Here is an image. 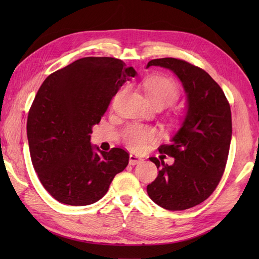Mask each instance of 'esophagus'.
I'll use <instances>...</instances> for the list:
<instances>
[{
  "instance_id": "esophagus-1",
  "label": "esophagus",
  "mask_w": 259,
  "mask_h": 259,
  "mask_svg": "<svg viewBox=\"0 0 259 259\" xmlns=\"http://www.w3.org/2000/svg\"><path fill=\"white\" fill-rule=\"evenodd\" d=\"M141 162H144V159H142L141 157L135 155V153H131V155L129 156V163L133 164V166H135V164L141 163Z\"/></svg>"
}]
</instances>
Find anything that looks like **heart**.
Masks as SVG:
<instances>
[{
	"instance_id": "b5f03b06",
	"label": "heart",
	"mask_w": 259,
	"mask_h": 259,
	"mask_svg": "<svg viewBox=\"0 0 259 259\" xmlns=\"http://www.w3.org/2000/svg\"><path fill=\"white\" fill-rule=\"evenodd\" d=\"M145 91L155 106L169 107L179 98L178 87L172 80L162 76H149L144 82ZM156 137L155 129L147 125L130 124L126 126L123 138L131 149H144L148 141Z\"/></svg>"
}]
</instances>
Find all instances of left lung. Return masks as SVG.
Listing matches in <instances>:
<instances>
[{"mask_svg":"<svg viewBox=\"0 0 259 259\" xmlns=\"http://www.w3.org/2000/svg\"><path fill=\"white\" fill-rule=\"evenodd\" d=\"M149 67L177 75L186 93V113L178 130L159 151L172 164L149 158L159 169L147 186L150 199L168 210H185L205 201L216 189L226 167L232 141V112L222 88L202 69L175 58L155 59Z\"/></svg>","mask_w":259,"mask_h":259,"instance_id":"1","label":"left lung"}]
</instances>
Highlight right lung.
Instances as JSON below:
<instances>
[{
    "instance_id": "obj_1",
    "label": "right lung",
    "mask_w": 259,
    "mask_h": 259,
    "mask_svg": "<svg viewBox=\"0 0 259 259\" xmlns=\"http://www.w3.org/2000/svg\"><path fill=\"white\" fill-rule=\"evenodd\" d=\"M137 75L114 58L88 57L50 74L38 89L26 123L32 164L54 199L87 206L107 194L128 166L121 148L93 146L92 128L125 81Z\"/></svg>"
}]
</instances>
